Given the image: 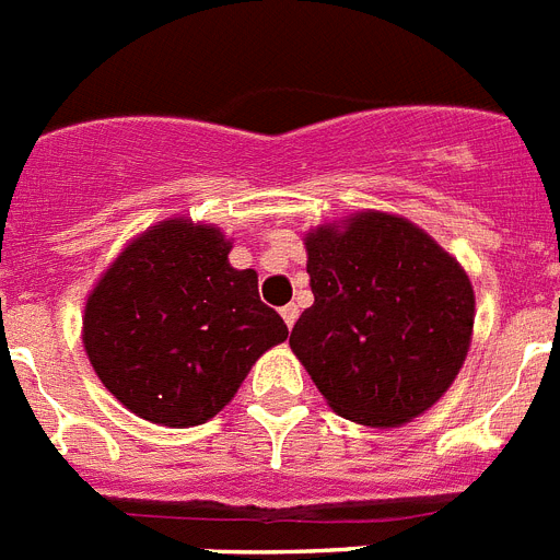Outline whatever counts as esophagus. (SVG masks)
I'll list each match as a JSON object with an SVG mask.
<instances>
[{
	"label": "esophagus",
	"mask_w": 560,
	"mask_h": 560,
	"mask_svg": "<svg viewBox=\"0 0 560 560\" xmlns=\"http://www.w3.org/2000/svg\"><path fill=\"white\" fill-rule=\"evenodd\" d=\"M280 314H283V319H285V326H294V323H298V317H300V308L294 303H289V305H283V308H280Z\"/></svg>",
	"instance_id": "esophagus-1"
}]
</instances>
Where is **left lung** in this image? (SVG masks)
Wrapping results in <instances>:
<instances>
[{
    "label": "left lung",
    "mask_w": 560,
    "mask_h": 560,
    "mask_svg": "<svg viewBox=\"0 0 560 560\" xmlns=\"http://www.w3.org/2000/svg\"><path fill=\"white\" fill-rule=\"evenodd\" d=\"M314 305L289 346L339 417L394 428L456 380L470 348L472 285L405 218L353 214L305 237Z\"/></svg>",
    "instance_id": "1"
}]
</instances>
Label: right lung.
I'll use <instances>...</instances> for the list:
<instances>
[{"instance_id":"obj_1","label":"right lung","mask_w":560,"mask_h":560,"mask_svg":"<svg viewBox=\"0 0 560 560\" xmlns=\"http://www.w3.org/2000/svg\"><path fill=\"white\" fill-rule=\"evenodd\" d=\"M214 226L164 221L124 248L84 308V348L104 388L147 422L192 428L237 394L262 351L289 337L229 266Z\"/></svg>"}]
</instances>
